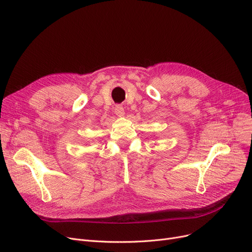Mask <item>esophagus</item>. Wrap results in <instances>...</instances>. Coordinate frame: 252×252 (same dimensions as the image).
<instances>
[{
    "label": "esophagus",
    "instance_id": "1",
    "mask_svg": "<svg viewBox=\"0 0 252 252\" xmlns=\"http://www.w3.org/2000/svg\"><path fill=\"white\" fill-rule=\"evenodd\" d=\"M114 112L117 116H124L125 115V109L122 105H116L115 108H114Z\"/></svg>",
    "mask_w": 252,
    "mask_h": 252
}]
</instances>
